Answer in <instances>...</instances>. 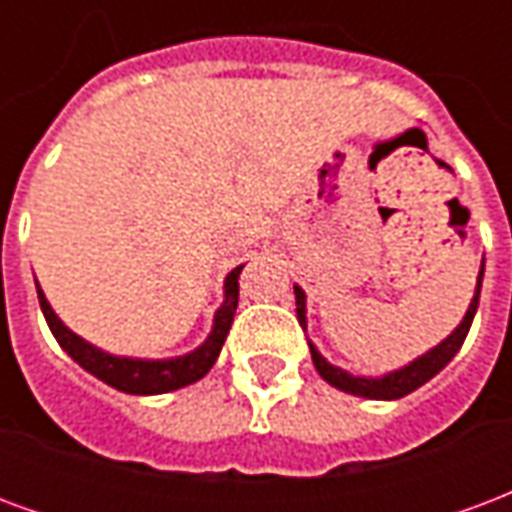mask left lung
Returning <instances> with one entry per match:
<instances>
[{"label": "left lung", "instance_id": "obj_1", "mask_svg": "<svg viewBox=\"0 0 512 512\" xmlns=\"http://www.w3.org/2000/svg\"><path fill=\"white\" fill-rule=\"evenodd\" d=\"M480 285H483V268H480V277H477V293H474L472 304H469V312H466V318L461 321V326L455 329V332L444 340L441 345H436L433 351H428L425 356H419L417 362H411L403 370H395V373H389L384 378H359L351 376V373H345L340 367H332L326 359H323L315 348L310 345L312 351V362H315V370L321 373V378L326 384L337 386V389H343V392H351V395L359 397H373V400H397V397L408 395V392H414L419 386L430 381V378L439 373L441 367H447L452 356L461 351L463 340H466V334H469V326L474 321V312H477V304H480ZM296 290V315H299V323L304 326V290Z\"/></svg>", "mask_w": 512, "mask_h": 512}]
</instances>
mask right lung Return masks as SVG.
<instances>
[{"label":"right lung","instance_id":"add662e5","mask_svg":"<svg viewBox=\"0 0 512 512\" xmlns=\"http://www.w3.org/2000/svg\"><path fill=\"white\" fill-rule=\"evenodd\" d=\"M241 268L244 266H238L235 271L227 274V282H224V304L216 312L211 337L197 351L178 356V359H161V362L126 359V356H109L104 351H98L90 343H84L82 337H76L68 326H62V321L54 315V310L49 307V301H46L40 288L38 299L51 334L57 337L62 351H68L73 362H79L87 373H93L104 384L115 386V389L128 392V395H161V392H172V389H180V386L200 381L213 367L216 356L222 351L224 340H227V332L233 326L235 307H238V274H241Z\"/></svg>","mask_w":512,"mask_h":512}]
</instances>
